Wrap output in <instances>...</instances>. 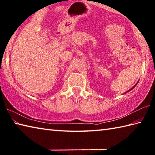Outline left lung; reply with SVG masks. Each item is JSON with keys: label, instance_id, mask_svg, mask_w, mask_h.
<instances>
[{"label": "left lung", "instance_id": "left-lung-1", "mask_svg": "<svg viewBox=\"0 0 155 155\" xmlns=\"http://www.w3.org/2000/svg\"><path fill=\"white\" fill-rule=\"evenodd\" d=\"M137 83H136V85H137ZM135 86H134V87H132V88H131V89H130V90H128V91H130V90H133V88H134V87H135ZM127 92H125V93H127Z\"/></svg>", "mask_w": 155, "mask_h": 155}]
</instances>
